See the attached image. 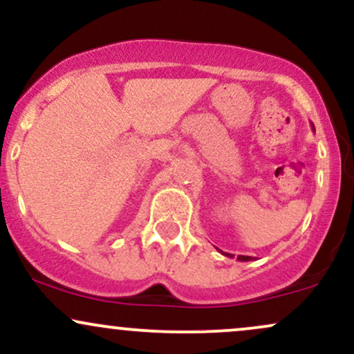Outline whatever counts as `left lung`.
<instances>
[{
    "instance_id": "obj_1",
    "label": "left lung",
    "mask_w": 354,
    "mask_h": 354,
    "mask_svg": "<svg viewBox=\"0 0 354 354\" xmlns=\"http://www.w3.org/2000/svg\"><path fill=\"white\" fill-rule=\"evenodd\" d=\"M313 128H315V126H313ZM218 250V248H216ZM219 253L221 254H225V256H228V258H233V254H230V253H225V251H221V250H218ZM238 261H251V256H243V254H238Z\"/></svg>"
}]
</instances>
